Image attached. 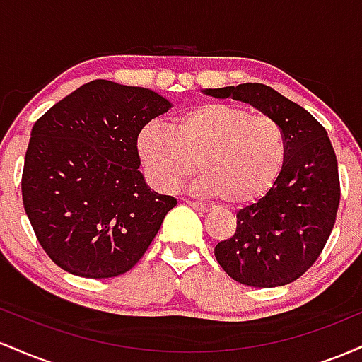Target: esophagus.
Listing matches in <instances>:
<instances>
[{
  "label": "esophagus",
  "mask_w": 362,
  "mask_h": 362,
  "mask_svg": "<svg viewBox=\"0 0 362 362\" xmlns=\"http://www.w3.org/2000/svg\"><path fill=\"white\" fill-rule=\"evenodd\" d=\"M187 204L190 207H194L195 211H199V213H207L209 211V207H206L204 204H201V202H195V201H187Z\"/></svg>",
  "instance_id": "1"
}]
</instances>
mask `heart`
<instances>
[{
  "mask_svg": "<svg viewBox=\"0 0 362 362\" xmlns=\"http://www.w3.org/2000/svg\"><path fill=\"white\" fill-rule=\"evenodd\" d=\"M138 151L151 184L172 192L195 170L194 192L226 204H247L267 194L286 161L282 129L269 117L231 103H204L185 112L170 129L149 122Z\"/></svg>",
  "mask_w": 362,
  "mask_h": 362,
  "instance_id": "b5f03b06",
  "label": "heart"
}]
</instances>
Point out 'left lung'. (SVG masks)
<instances>
[{
  "instance_id": "8db88e82",
  "label": "left lung",
  "mask_w": 362,
  "mask_h": 362,
  "mask_svg": "<svg viewBox=\"0 0 362 362\" xmlns=\"http://www.w3.org/2000/svg\"><path fill=\"white\" fill-rule=\"evenodd\" d=\"M214 98L250 103L282 129L286 161L264 197L236 213V231L214 248L231 279L253 288L296 281L313 265L335 224L337 156L325 127L308 110L262 83L206 88Z\"/></svg>"
}]
</instances>
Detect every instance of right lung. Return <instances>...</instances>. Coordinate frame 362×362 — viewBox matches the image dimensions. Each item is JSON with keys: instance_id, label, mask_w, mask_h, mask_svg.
<instances>
[{"instance_id": "add662e5", "label": "right lung", "mask_w": 362, "mask_h": 362, "mask_svg": "<svg viewBox=\"0 0 362 362\" xmlns=\"http://www.w3.org/2000/svg\"><path fill=\"white\" fill-rule=\"evenodd\" d=\"M172 107L153 90L95 80L34 124L23 207L45 253L66 272L115 277L148 250L177 199L148 187L138 136Z\"/></svg>"}]
</instances>
